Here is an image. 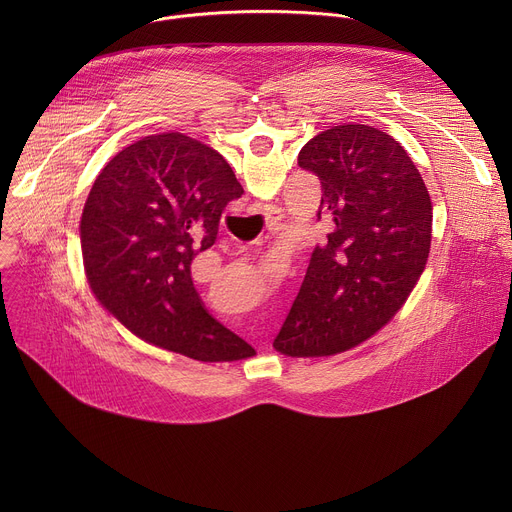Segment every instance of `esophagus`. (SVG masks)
Returning a JSON list of instances; mask_svg holds the SVG:
<instances>
[{
	"label": "esophagus",
	"mask_w": 512,
	"mask_h": 512,
	"mask_svg": "<svg viewBox=\"0 0 512 512\" xmlns=\"http://www.w3.org/2000/svg\"><path fill=\"white\" fill-rule=\"evenodd\" d=\"M281 221V214L279 212H273L271 216H269V227H271V231H279V223Z\"/></svg>",
	"instance_id": "34e87169"
}]
</instances>
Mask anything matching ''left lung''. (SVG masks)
Instances as JSON below:
<instances>
[{
  "label": "left lung",
  "instance_id": "1",
  "mask_svg": "<svg viewBox=\"0 0 512 512\" xmlns=\"http://www.w3.org/2000/svg\"><path fill=\"white\" fill-rule=\"evenodd\" d=\"M322 182L316 216L332 221L273 348L291 358L346 352L387 326L417 285L433 206L409 154L389 133L334 125L298 156Z\"/></svg>",
  "mask_w": 512,
  "mask_h": 512
}]
</instances>
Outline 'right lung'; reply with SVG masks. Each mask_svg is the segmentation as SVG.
Wrapping results in <instances>:
<instances>
[{"instance_id": "right-lung-1", "label": "right lung", "mask_w": 512, "mask_h": 512, "mask_svg": "<svg viewBox=\"0 0 512 512\" xmlns=\"http://www.w3.org/2000/svg\"><path fill=\"white\" fill-rule=\"evenodd\" d=\"M241 194L227 160L184 133L148 135L121 150L97 176L79 227L99 304L137 338L194 360L253 356L204 310L190 275Z\"/></svg>"}]
</instances>
